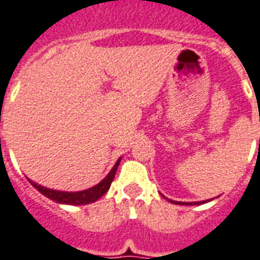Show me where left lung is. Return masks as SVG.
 <instances>
[{
  "label": "left lung",
  "mask_w": 260,
  "mask_h": 260,
  "mask_svg": "<svg viewBox=\"0 0 260 260\" xmlns=\"http://www.w3.org/2000/svg\"><path fill=\"white\" fill-rule=\"evenodd\" d=\"M170 202H174V204H177V205H200V204H202V202H206V201H202V202H177V201H171Z\"/></svg>",
  "instance_id": "1"
}]
</instances>
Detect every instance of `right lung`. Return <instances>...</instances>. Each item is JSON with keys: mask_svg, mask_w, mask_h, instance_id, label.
Returning a JSON list of instances; mask_svg holds the SVG:
<instances>
[{"mask_svg": "<svg viewBox=\"0 0 260 260\" xmlns=\"http://www.w3.org/2000/svg\"><path fill=\"white\" fill-rule=\"evenodd\" d=\"M120 160L121 158L118 159L116 165L113 166V169L110 170V173L106 175L104 179H102L98 185L93 186L87 190H82V191H59V190H52L48 189V187H44V186H40L38 183H35L30 179L29 183L34 186L35 189H38L43 196H46L47 198H50L52 201L58 202V204H67V205H86V204H91V202L97 201L98 198H101L104 194L109 190L110 185L114 179V175H116V171H117V167L120 165Z\"/></svg>", "mask_w": 260, "mask_h": 260, "instance_id": "obj_1", "label": "right lung"}]
</instances>
